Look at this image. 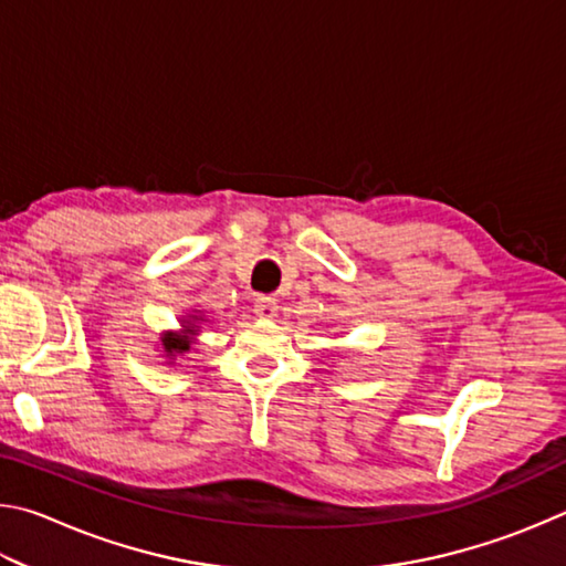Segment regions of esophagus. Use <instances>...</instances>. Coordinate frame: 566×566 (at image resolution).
Segmentation results:
<instances>
[{
	"mask_svg": "<svg viewBox=\"0 0 566 566\" xmlns=\"http://www.w3.org/2000/svg\"><path fill=\"white\" fill-rule=\"evenodd\" d=\"M254 312L260 319H274L276 314H280V304L272 296H260V300L254 302Z\"/></svg>",
	"mask_w": 566,
	"mask_h": 566,
	"instance_id": "1",
	"label": "esophagus"
}]
</instances>
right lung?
I'll return each instance as SVG.
<instances>
[{"label": "right lung", "mask_w": 566, "mask_h": 566, "mask_svg": "<svg viewBox=\"0 0 566 566\" xmlns=\"http://www.w3.org/2000/svg\"><path fill=\"white\" fill-rule=\"evenodd\" d=\"M202 324H207V317L202 310H189L185 317L179 319L177 332H161L159 334V357H165L167 364H175L179 357L191 349V344H197L199 332H202Z\"/></svg>", "instance_id": "add662e5"}]
</instances>
